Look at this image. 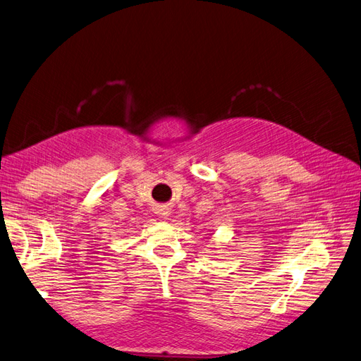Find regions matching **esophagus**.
<instances>
[{"label": "esophagus", "instance_id": "34e87169", "mask_svg": "<svg viewBox=\"0 0 361 361\" xmlns=\"http://www.w3.org/2000/svg\"><path fill=\"white\" fill-rule=\"evenodd\" d=\"M157 214H158L159 218H164V220H166V218L170 216V209H169V207H166V206H161V207H158V209H157Z\"/></svg>", "mask_w": 361, "mask_h": 361}]
</instances>
